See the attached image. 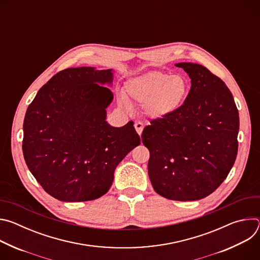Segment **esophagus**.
<instances>
[{
    "mask_svg": "<svg viewBox=\"0 0 260 260\" xmlns=\"http://www.w3.org/2000/svg\"><path fill=\"white\" fill-rule=\"evenodd\" d=\"M135 128H136L137 133L141 136V134H142V132H143V128H144V125H143L142 122H136V123H135Z\"/></svg>",
    "mask_w": 260,
    "mask_h": 260,
    "instance_id": "esophagus-1",
    "label": "esophagus"
}]
</instances>
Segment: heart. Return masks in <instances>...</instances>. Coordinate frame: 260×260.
I'll list each match as a JSON object with an SVG mask.
<instances>
[{"mask_svg":"<svg viewBox=\"0 0 260 260\" xmlns=\"http://www.w3.org/2000/svg\"><path fill=\"white\" fill-rule=\"evenodd\" d=\"M188 89V82L183 76L150 70L135 75L124 83L125 98H121L119 102L125 108H129V101L142 104L145 116L162 119L182 105Z\"/></svg>","mask_w":260,"mask_h":260,"instance_id":"1","label":"heart"}]
</instances>
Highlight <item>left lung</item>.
<instances>
[{"mask_svg":"<svg viewBox=\"0 0 260 260\" xmlns=\"http://www.w3.org/2000/svg\"><path fill=\"white\" fill-rule=\"evenodd\" d=\"M191 80L183 105L151 121L142 142L153 189L173 201H197L216 190L231 172L238 153L239 112L231 90L207 68L179 62Z\"/></svg>","mask_w":260,"mask_h":260,"instance_id":"8db88e82","label":"left lung"}]
</instances>
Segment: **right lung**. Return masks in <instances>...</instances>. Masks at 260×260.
I'll return each instance as SVG.
<instances>
[{
  "instance_id": "1",
  "label": "right lung",
  "mask_w": 260,
  "mask_h": 260,
  "mask_svg": "<svg viewBox=\"0 0 260 260\" xmlns=\"http://www.w3.org/2000/svg\"><path fill=\"white\" fill-rule=\"evenodd\" d=\"M114 70L69 68L29 104L23 121L26 166L51 197L86 202L104 196L119 162L141 143L134 122L110 125ZM107 85L106 87L104 85Z\"/></svg>"
}]
</instances>
